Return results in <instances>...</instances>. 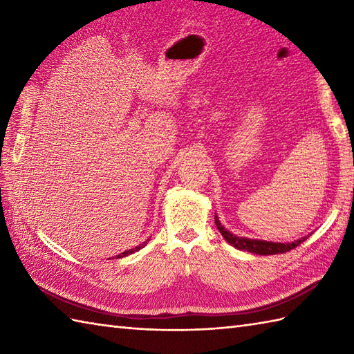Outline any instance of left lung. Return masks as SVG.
Here are the masks:
<instances>
[{
  "label": "left lung",
  "instance_id": "1",
  "mask_svg": "<svg viewBox=\"0 0 354 354\" xmlns=\"http://www.w3.org/2000/svg\"><path fill=\"white\" fill-rule=\"evenodd\" d=\"M214 223L217 230L221 231V234L223 236V239L227 240L230 245H232L237 250L242 251H248V252H254L259 255H272V254H283L288 252L293 248H297L299 243H303L304 240L309 237L306 236L303 239H298L295 242L292 243H278V242H268V240H257V239H248V237H239L236 234H232L228 230H225L222 227V223L219 221V217L214 216Z\"/></svg>",
  "mask_w": 354,
  "mask_h": 354
}]
</instances>
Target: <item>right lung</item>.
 <instances>
[{"label":"right lung","mask_w":354,"mask_h":354,"mask_svg":"<svg viewBox=\"0 0 354 354\" xmlns=\"http://www.w3.org/2000/svg\"><path fill=\"white\" fill-rule=\"evenodd\" d=\"M146 243H147V242H142L141 245H138V246H135V248H133V250H129V251H124V252H122V254H118V255H117V259H120V257H126V255H129V254H133V252H137V251H140V250H141V248H145V246H146Z\"/></svg>","instance_id":"add662e5"}]
</instances>
